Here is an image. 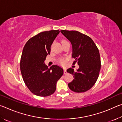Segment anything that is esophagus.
Wrapping results in <instances>:
<instances>
[{
	"mask_svg": "<svg viewBox=\"0 0 122 122\" xmlns=\"http://www.w3.org/2000/svg\"><path fill=\"white\" fill-rule=\"evenodd\" d=\"M63 72H64V74H66V73H67V71H66V69H64Z\"/></svg>",
	"mask_w": 122,
	"mask_h": 122,
	"instance_id": "obj_1",
	"label": "esophagus"
}]
</instances>
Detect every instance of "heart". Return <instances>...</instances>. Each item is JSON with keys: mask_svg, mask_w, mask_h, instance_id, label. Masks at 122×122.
Listing matches in <instances>:
<instances>
[{"mask_svg": "<svg viewBox=\"0 0 122 122\" xmlns=\"http://www.w3.org/2000/svg\"><path fill=\"white\" fill-rule=\"evenodd\" d=\"M63 41H65V40H63ZM67 58H66V57H62V58L58 60H57V63L59 64L60 66H64L66 65V62H67Z\"/></svg>", "mask_w": 122, "mask_h": 122, "instance_id": "b5f03b06", "label": "heart"}]
</instances>
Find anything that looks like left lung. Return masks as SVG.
I'll list each match as a JSON object with an SVG mask.
<instances>
[{
	"label": "left lung",
	"mask_w": 122,
	"mask_h": 122,
	"mask_svg": "<svg viewBox=\"0 0 122 122\" xmlns=\"http://www.w3.org/2000/svg\"><path fill=\"white\" fill-rule=\"evenodd\" d=\"M73 47V64L77 62L76 71L71 68L67 70L74 79L68 83L70 89L75 92H86L94 86L100 74L101 63L98 49L89 36L76 30H61Z\"/></svg>",
	"instance_id": "1"
}]
</instances>
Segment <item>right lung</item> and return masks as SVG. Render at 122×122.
Masks as SVG:
<instances>
[{
    "mask_svg": "<svg viewBox=\"0 0 122 122\" xmlns=\"http://www.w3.org/2000/svg\"><path fill=\"white\" fill-rule=\"evenodd\" d=\"M59 30L41 32L26 43L20 59V71L28 89L36 96L46 97L56 90L57 81L63 70L57 65L49 68L44 61L51 52V46Z\"/></svg>",
    "mask_w": 122,
    "mask_h": 122,
    "instance_id": "obj_1",
    "label": "right lung"
}]
</instances>
